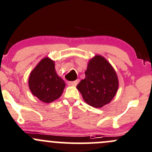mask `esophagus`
I'll list each match as a JSON object with an SVG mask.
<instances>
[{
	"instance_id": "esophagus-1",
	"label": "esophagus",
	"mask_w": 152,
	"mask_h": 152,
	"mask_svg": "<svg viewBox=\"0 0 152 152\" xmlns=\"http://www.w3.org/2000/svg\"><path fill=\"white\" fill-rule=\"evenodd\" d=\"M78 83H79V80H76L73 81V82H67V85L69 86H76Z\"/></svg>"
}]
</instances>
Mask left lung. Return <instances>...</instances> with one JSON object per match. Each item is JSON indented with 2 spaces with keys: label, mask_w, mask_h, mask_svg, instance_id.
I'll list each match as a JSON object with an SVG mask.
<instances>
[{
  "label": "left lung",
  "mask_w": 152,
  "mask_h": 152,
  "mask_svg": "<svg viewBox=\"0 0 152 152\" xmlns=\"http://www.w3.org/2000/svg\"><path fill=\"white\" fill-rule=\"evenodd\" d=\"M119 82L111 64L101 55H96L87 64L85 78L76 86L84 101L90 106L101 108L116 95Z\"/></svg>",
  "instance_id": "8db88e82"
}]
</instances>
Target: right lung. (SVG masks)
Returning <instances> with one entry per match:
<instances>
[{
	"instance_id": "obj_1",
	"label": "right lung",
	"mask_w": 152,
	"mask_h": 152,
	"mask_svg": "<svg viewBox=\"0 0 152 152\" xmlns=\"http://www.w3.org/2000/svg\"><path fill=\"white\" fill-rule=\"evenodd\" d=\"M31 92L44 103H50L62 96L65 83L55 70L54 61L45 57L39 61L29 75Z\"/></svg>"
}]
</instances>
